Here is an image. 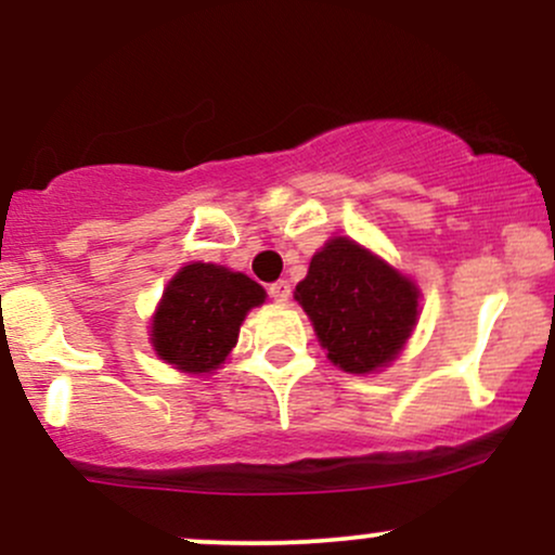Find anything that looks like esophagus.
I'll return each instance as SVG.
<instances>
[{"mask_svg": "<svg viewBox=\"0 0 555 555\" xmlns=\"http://www.w3.org/2000/svg\"><path fill=\"white\" fill-rule=\"evenodd\" d=\"M269 295H271V299H276V302H286L292 295V286H289V282H276L269 286Z\"/></svg>", "mask_w": 555, "mask_h": 555, "instance_id": "esophagus-1", "label": "esophagus"}]
</instances>
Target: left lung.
Wrapping results in <instances>:
<instances>
[{
    "label": "left lung",
    "instance_id": "1",
    "mask_svg": "<svg viewBox=\"0 0 555 555\" xmlns=\"http://www.w3.org/2000/svg\"><path fill=\"white\" fill-rule=\"evenodd\" d=\"M295 297L328 360L347 373L388 365L417 321V286L347 237L315 253Z\"/></svg>",
    "mask_w": 555,
    "mask_h": 555
}]
</instances>
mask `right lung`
<instances>
[{
  "mask_svg": "<svg viewBox=\"0 0 555 555\" xmlns=\"http://www.w3.org/2000/svg\"><path fill=\"white\" fill-rule=\"evenodd\" d=\"M266 299L263 286L214 263H190L171 279L154 315L156 354L184 373H211L237 344L247 310Z\"/></svg>",
  "mask_w": 555,
  "mask_h": 555,
  "instance_id": "right-lung-1",
  "label": "right lung"
}]
</instances>
